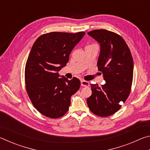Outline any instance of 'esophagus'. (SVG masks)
Returning a JSON list of instances; mask_svg holds the SVG:
<instances>
[{"label":"esophagus","instance_id":"1","mask_svg":"<svg viewBox=\"0 0 150 150\" xmlns=\"http://www.w3.org/2000/svg\"><path fill=\"white\" fill-rule=\"evenodd\" d=\"M81 86H83V87H88V86H89V83L87 81L82 80L81 81Z\"/></svg>","mask_w":150,"mask_h":150}]
</instances>
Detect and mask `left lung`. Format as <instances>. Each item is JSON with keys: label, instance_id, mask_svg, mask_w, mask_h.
<instances>
[{"label": "left lung", "instance_id": "8db88e82", "mask_svg": "<svg viewBox=\"0 0 150 150\" xmlns=\"http://www.w3.org/2000/svg\"><path fill=\"white\" fill-rule=\"evenodd\" d=\"M100 44L97 66L106 83L91 84L92 95L87 98L90 110L106 117L115 114L130 95L134 63L130 50L120 35L106 30L87 33Z\"/></svg>", "mask_w": 150, "mask_h": 150}]
</instances>
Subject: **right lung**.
<instances>
[{"label": "right lung", "mask_w": 150, "mask_h": 150, "mask_svg": "<svg viewBox=\"0 0 150 150\" xmlns=\"http://www.w3.org/2000/svg\"><path fill=\"white\" fill-rule=\"evenodd\" d=\"M85 34L50 32L40 35L32 45L25 67L26 88L32 105L47 117L64 115L71 96L80 87L79 79L59 78L58 71L69 62L71 52Z\"/></svg>", "instance_id": "obj_1"}]
</instances>
